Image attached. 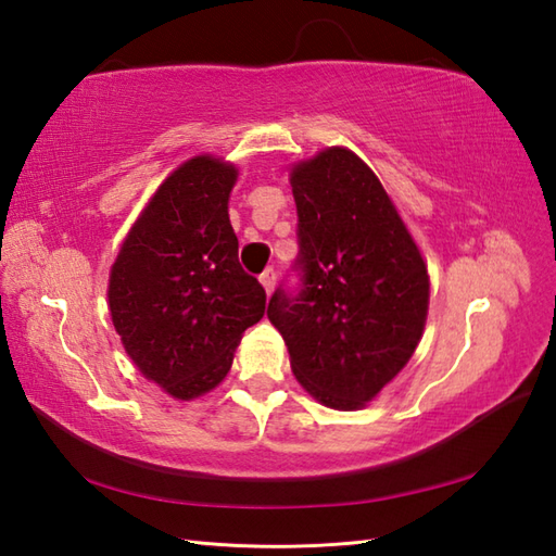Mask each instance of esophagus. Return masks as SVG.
<instances>
[{"instance_id": "34e87169", "label": "esophagus", "mask_w": 556, "mask_h": 556, "mask_svg": "<svg viewBox=\"0 0 556 556\" xmlns=\"http://www.w3.org/2000/svg\"><path fill=\"white\" fill-rule=\"evenodd\" d=\"M260 285L265 287V291L267 293H271V289H275V285H277V271H275V267H267L263 275H260Z\"/></svg>"}]
</instances>
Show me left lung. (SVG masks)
Segmentation results:
<instances>
[{
	"label": "left lung",
	"mask_w": 556,
	"mask_h": 556,
	"mask_svg": "<svg viewBox=\"0 0 556 556\" xmlns=\"http://www.w3.org/2000/svg\"><path fill=\"white\" fill-rule=\"evenodd\" d=\"M299 285L267 305L291 370L329 408H358L416 351L430 281L392 200L368 164L329 148L291 172Z\"/></svg>",
	"instance_id": "8db88e82"
}]
</instances>
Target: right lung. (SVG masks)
I'll use <instances>...</instances> for the list:
<instances>
[{
  "label": "right lung",
  "mask_w": 556,
  "mask_h": 556,
  "mask_svg": "<svg viewBox=\"0 0 556 556\" xmlns=\"http://www.w3.org/2000/svg\"><path fill=\"white\" fill-rule=\"evenodd\" d=\"M231 164L188 160L160 186L110 277V313L128 356L176 399L227 377L241 334L265 315V289L239 263L229 222Z\"/></svg>",
  "instance_id": "right-lung-1"
}]
</instances>
